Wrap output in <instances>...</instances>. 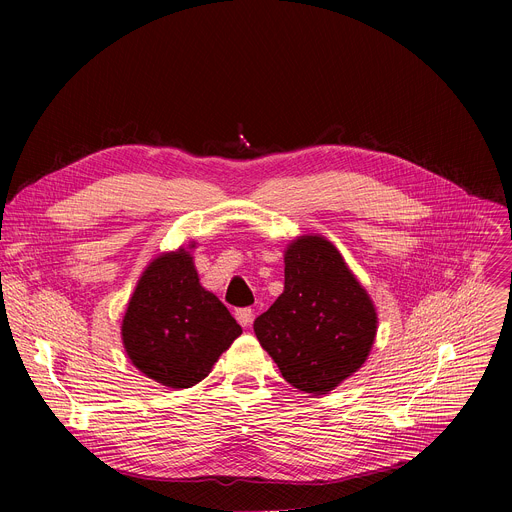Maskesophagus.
<instances>
[{
	"instance_id": "1",
	"label": "esophagus",
	"mask_w": 512,
	"mask_h": 512,
	"mask_svg": "<svg viewBox=\"0 0 512 512\" xmlns=\"http://www.w3.org/2000/svg\"><path fill=\"white\" fill-rule=\"evenodd\" d=\"M235 318H237V322L241 324V326H251V322H253V310L251 308H239L237 312H235Z\"/></svg>"
}]
</instances>
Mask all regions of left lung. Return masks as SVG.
Returning <instances> with one entry per match:
<instances>
[{"mask_svg": "<svg viewBox=\"0 0 512 512\" xmlns=\"http://www.w3.org/2000/svg\"><path fill=\"white\" fill-rule=\"evenodd\" d=\"M253 330L291 387L326 395L367 360L377 312L336 247L308 235L287 247L283 294Z\"/></svg>", "mask_w": 512, "mask_h": 512, "instance_id": "left-lung-1", "label": "left lung"}]
</instances>
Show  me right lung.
<instances>
[{"mask_svg": "<svg viewBox=\"0 0 512 512\" xmlns=\"http://www.w3.org/2000/svg\"><path fill=\"white\" fill-rule=\"evenodd\" d=\"M241 332L227 306L198 283L184 249L143 271L121 326L131 362L170 389L200 383Z\"/></svg>", "mask_w": 512, "mask_h": 512, "instance_id": "add662e5", "label": "right lung"}]
</instances>
